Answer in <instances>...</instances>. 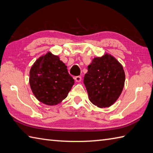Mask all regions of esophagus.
<instances>
[{"instance_id":"esophagus-1","label":"esophagus","mask_w":153,"mask_h":153,"mask_svg":"<svg viewBox=\"0 0 153 153\" xmlns=\"http://www.w3.org/2000/svg\"><path fill=\"white\" fill-rule=\"evenodd\" d=\"M74 80H75L76 82H80L81 80H82V77L80 76H75V77H74Z\"/></svg>"}]
</instances>
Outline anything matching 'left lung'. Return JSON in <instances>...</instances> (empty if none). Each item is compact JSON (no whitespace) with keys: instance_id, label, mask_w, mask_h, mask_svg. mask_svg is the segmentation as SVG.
I'll use <instances>...</instances> for the list:
<instances>
[{"instance_id":"8db88e82","label":"left lung","mask_w":153,"mask_h":153,"mask_svg":"<svg viewBox=\"0 0 153 153\" xmlns=\"http://www.w3.org/2000/svg\"><path fill=\"white\" fill-rule=\"evenodd\" d=\"M125 79L122 65L113 56L106 53L93 59L84 77V84L90 102L99 108H106L120 97Z\"/></svg>"}]
</instances>
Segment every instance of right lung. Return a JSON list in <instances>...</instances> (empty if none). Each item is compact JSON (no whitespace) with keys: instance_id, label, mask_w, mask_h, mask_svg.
Masks as SVG:
<instances>
[{"instance_id":"obj_1","label":"right lung","mask_w":153,"mask_h":153,"mask_svg":"<svg viewBox=\"0 0 153 153\" xmlns=\"http://www.w3.org/2000/svg\"><path fill=\"white\" fill-rule=\"evenodd\" d=\"M74 83L66 65L50 52L37 59L30 71L33 94L46 105H57L66 98Z\"/></svg>"}]
</instances>
